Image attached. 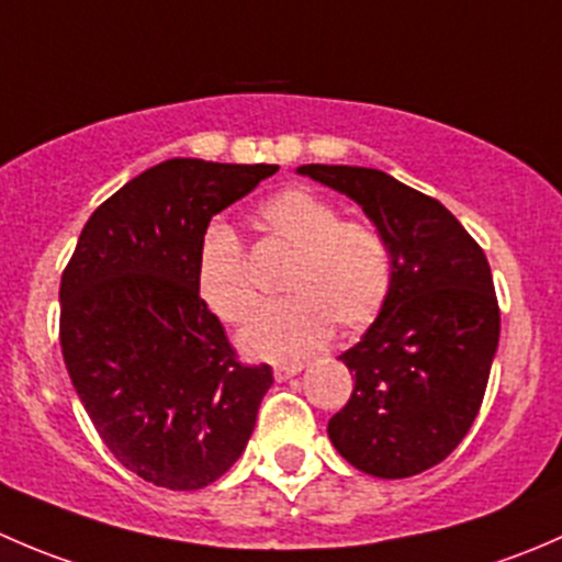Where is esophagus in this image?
I'll return each instance as SVG.
<instances>
[{
    "mask_svg": "<svg viewBox=\"0 0 562 562\" xmlns=\"http://www.w3.org/2000/svg\"><path fill=\"white\" fill-rule=\"evenodd\" d=\"M296 372H302V364H277L274 367L277 381H288V378H293Z\"/></svg>",
    "mask_w": 562,
    "mask_h": 562,
    "instance_id": "obj_1",
    "label": "esophagus"
}]
</instances>
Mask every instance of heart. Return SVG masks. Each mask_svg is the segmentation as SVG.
Returning <instances> with one entry per match:
<instances>
[{
  "instance_id": "1",
  "label": "heart",
  "mask_w": 562,
  "mask_h": 562,
  "mask_svg": "<svg viewBox=\"0 0 562 562\" xmlns=\"http://www.w3.org/2000/svg\"><path fill=\"white\" fill-rule=\"evenodd\" d=\"M255 225L291 249L282 302L266 307L241 331V348L258 359H302L321 348L331 323L364 331L383 313L394 282L386 236L364 220H339V209L307 187H288L263 201ZM201 302L223 323H245L258 304L239 236L223 223L203 231L195 255Z\"/></svg>"
}]
</instances>
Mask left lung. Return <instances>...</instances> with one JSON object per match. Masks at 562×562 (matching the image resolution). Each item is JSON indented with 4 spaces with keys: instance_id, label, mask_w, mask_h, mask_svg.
<instances>
[{
    "instance_id": "obj_1",
    "label": "left lung",
    "mask_w": 562,
    "mask_h": 562,
    "mask_svg": "<svg viewBox=\"0 0 562 562\" xmlns=\"http://www.w3.org/2000/svg\"><path fill=\"white\" fill-rule=\"evenodd\" d=\"M299 173L353 198L394 266L383 313L339 356L353 394L328 418V438L361 473H424L462 443L490 381L501 307L484 249L443 203L375 168Z\"/></svg>"
}]
</instances>
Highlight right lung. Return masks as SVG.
Segmentation results:
<instances>
[{"instance_id":"obj_1","label":"right lung","mask_w":562,"mask_h":562,"mask_svg":"<svg viewBox=\"0 0 562 562\" xmlns=\"http://www.w3.org/2000/svg\"><path fill=\"white\" fill-rule=\"evenodd\" d=\"M277 166L173 157L94 209L59 285L72 389L113 457L166 490H201L245 451L269 364H241L201 302L195 255L214 214Z\"/></svg>"}]
</instances>
